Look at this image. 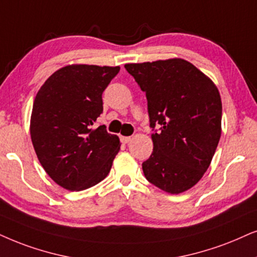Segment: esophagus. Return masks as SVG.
Listing matches in <instances>:
<instances>
[{"label":"esophagus","instance_id":"esophagus-1","mask_svg":"<svg viewBox=\"0 0 257 257\" xmlns=\"http://www.w3.org/2000/svg\"><path fill=\"white\" fill-rule=\"evenodd\" d=\"M121 141L123 144H129L132 141V138L131 136H121Z\"/></svg>","mask_w":257,"mask_h":257}]
</instances>
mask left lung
Listing matches in <instances>:
<instances>
[{
    "label": "left lung",
    "mask_w": 257,
    "mask_h": 257,
    "mask_svg": "<svg viewBox=\"0 0 257 257\" xmlns=\"http://www.w3.org/2000/svg\"><path fill=\"white\" fill-rule=\"evenodd\" d=\"M148 102L153 153L142 164L149 183L171 194L193 187L209 168L222 133L216 84L190 61L125 64Z\"/></svg>",
    "instance_id": "8db88e82"
}]
</instances>
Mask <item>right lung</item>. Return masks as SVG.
<instances>
[{
	"mask_svg": "<svg viewBox=\"0 0 257 257\" xmlns=\"http://www.w3.org/2000/svg\"><path fill=\"white\" fill-rule=\"evenodd\" d=\"M119 66L73 64L42 84L33 103L31 138L41 166L69 191H83L111 170L121 144L105 125L93 128L103 111L102 93Z\"/></svg>",
	"mask_w": 257,
	"mask_h": 257,
	"instance_id": "add662e5",
	"label": "right lung"
}]
</instances>
